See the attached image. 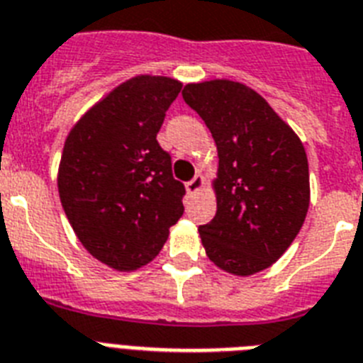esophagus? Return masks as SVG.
<instances>
[{
  "label": "esophagus",
  "instance_id": "1",
  "mask_svg": "<svg viewBox=\"0 0 363 363\" xmlns=\"http://www.w3.org/2000/svg\"><path fill=\"white\" fill-rule=\"evenodd\" d=\"M203 186H205V177L196 175V177H194V179H191L190 182H186V191H188V196H196L197 191L201 190Z\"/></svg>",
  "mask_w": 363,
  "mask_h": 363
}]
</instances>
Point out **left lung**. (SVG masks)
Masks as SVG:
<instances>
[{"label":"left lung","instance_id":"1","mask_svg":"<svg viewBox=\"0 0 363 363\" xmlns=\"http://www.w3.org/2000/svg\"><path fill=\"white\" fill-rule=\"evenodd\" d=\"M182 99L205 121L218 149L216 216L199 228L203 248L225 272H261L284 255L308 214L304 145L267 100L240 82L188 84Z\"/></svg>","mask_w":363,"mask_h":363}]
</instances>
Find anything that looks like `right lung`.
<instances>
[{
	"instance_id": "right-lung-1",
	"label": "right lung",
	"mask_w": 363,
	"mask_h": 363,
	"mask_svg": "<svg viewBox=\"0 0 363 363\" xmlns=\"http://www.w3.org/2000/svg\"><path fill=\"white\" fill-rule=\"evenodd\" d=\"M181 89L167 76H134L91 106L65 140V214L82 246L119 272L151 263L184 212V184L156 141Z\"/></svg>"
}]
</instances>
